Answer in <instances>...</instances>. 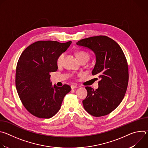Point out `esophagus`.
<instances>
[{
	"label": "esophagus",
	"instance_id": "obj_1",
	"mask_svg": "<svg viewBox=\"0 0 148 148\" xmlns=\"http://www.w3.org/2000/svg\"><path fill=\"white\" fill-rule=\"evenodd\" d=\"M71 89H74V88H77V86H74V85H72V86H71Z\"/></svg>",
	"mask_w": 148,
	"mask_h": 148
}]
</instances>
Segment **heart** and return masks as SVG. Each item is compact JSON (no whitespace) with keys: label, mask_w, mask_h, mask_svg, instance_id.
I'll return each instance as SVG.
<instances>
[{"label":"heart","mask_w":148,"mask_h":148,"mask_svg":"<svg viewBox=\"0 0 148 148\" xmlns=\"http://www.w3.org/2000/svg\"><path fill=\"white\" fill-rule=\"evenodd\" d=\"M64 56H65V54L62 53L58 57L57 59V64L58 66H61L62 64L63 61H64ZM77 56L80 61L82 60H86L87 61L90 57V54L87 52L84 51H78L77 53Z\"/></svg>","instance_id":"1"}]
</instances>
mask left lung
Returning a JSON list of instances; mask_svg holds the SVG:
<instances>
[{
	"label": "left lung",
	"instance_id": "8db88e82",
	"mask_svg": "<svg viewBox=\"0 0 148 148\" xmlns=\"http://www.w3.org/2000/svg\"><path fill=\"white\" fill-rule=\"evenodd\" d=\"M76 44L95 53L92 74L101 78L97 89L86 87L87 96L82 101L84 108L94 116L108 115L120 104L127 89L129 73L125 54L116 41L105 36L84 38Z\"/></svg>",
	"mask_w": 148,
	"mask_h": 148
}]
</instances>
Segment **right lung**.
<instances>
[{
	"instance_id": "right-lung-1",
	"label": "right lung",
	"mask_w": 148,
	"mask_h": 148,
	"mask_svg": "<svg viewBox=\"0 0 148 148\" xmlns=\"http://www.w3.org/2000/svg\"><path fill=\"white\" fill-rule=\"evenodd\" d=\"M72 42L38 41L21 54L16 70V87L25 108L39 118H50L60 110L63 99L71 91L64 84L52 86L51 72L58 69L57 59Z\"/></svg>"
}]
</instances>
